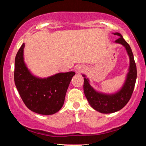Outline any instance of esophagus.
<instances>
[{
	"instance_id": "1",
	"label": "esophagus",
	"mask_w": 146,
	"mask_h": 146,
	"mask_svg": "<svg viewBox=\"0 0 146 146\" xmlns=\"http://www.w3.org/2000/svg\"><path fill=\"white\" fill-rule=\"evenodd\" d=\"M75 70H76V73H78V74L81 73L82 72H83L84 68H82V66H76V67Z\"/></svg>"
}]
</instances>
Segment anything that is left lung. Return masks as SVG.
<instances>
[{
    "label": "left lung",
    "mask_w": 146,
    "mask_h": 146,
    "mask_svg": "<svg viewBox=\"0 0 146 146\" xmlns=\"http://www.w3.org/2000/svg\"><path fill=\"white\" fill-rule=\"evenodd\" d=\"M113 34L120 36L115 40V42L121 44L125 47L130 60L129 73H127L126 80L122 89L112 95L98 93L91 87L88 78H86L85 75H82L84 77V92L88 102L94 110L102 113H112L118 111L124 107L131 97L137 79V66L131 49L123 39L122 35L119 33Z\"/></svg>",
    "instance_id": "obj_1"
}]
</instances>
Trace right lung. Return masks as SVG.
Segmentation results:
<instances>
[{
    "mask_svg": "<svg viewBox=\"0 0 146 146\" xmlns=\"http://www.w3.org/2000/svg\"><path fill=\"white\" fill-rule=\"evenodd\" d=\"M24 44L15 60L14 80L22 100L29 110L40 115H53L64 104L73 71L60 73L46 78L33 76L24 62Z\"/></svg>",
    "mask_w": 146,
    "mask_h": 146,
    "instance_id": "1",
    "label": "right lung"
}]
</instances>
